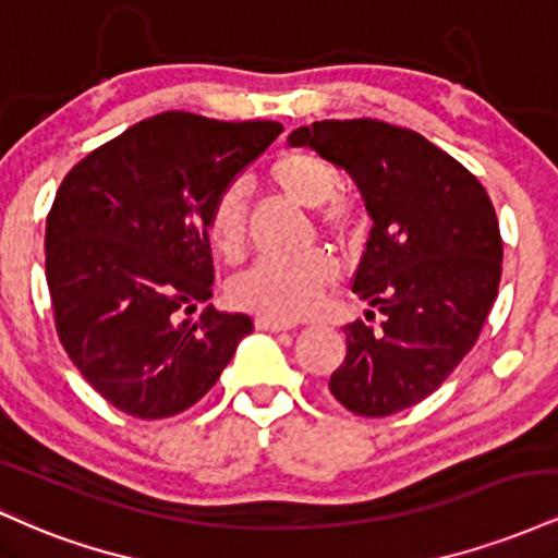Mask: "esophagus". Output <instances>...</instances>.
I'll use <instances>...</instances> for the list:
<instances>
[{
  "label": "esophagus",
  "instance_id": "obj_1",
  "mask_svg": "<svg viewBox=\"0 0 558 558\" xmlns=\"http://www.w3.org/2000/svg\"><path fill=\"white\" fill-rule=\"evenodd\" d=\"M257 330H270V332H280V330H291V323H283V319H272V317H257L254 319Z\"/></svg>",
  "mask_w": 558,
  "mask_h": 558
}]
</instances>
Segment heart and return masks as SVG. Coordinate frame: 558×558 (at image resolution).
I'll return each instance as SVG.
<instances>
[{
	"label": "heart",
	"mask_w": 558,
	"mask_h": 558,
	"mask_svg": "<svg viewBox=\"0 0 558 558\" xmlns=\"http://www.w3.org/2000/svg\"><path fill=\"white\" fill-rule=\"evenodd\" d=\"M270 181L286 196L306 209H319L323 222L332 230L349 226L351 207L336 196L338 170L328 159L312 151H286L270 165ZM207 241L213 252L226 262H239L246 246V198L239 185L220 191L207 215ZM338 267L325 252L301 257H267L248 267L230 283L235 306L272 319H299L317 306Z\"/></svg>",
	"instance_id": "obj_1"
}]
</instances>
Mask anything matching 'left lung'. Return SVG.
Instances as JSON below:
<instances>
[{"mask_svg":"<svg viewBox=\"0 0 558 558\" xmlns=\"http://www.w3.org/2000/svg\"><path fill=\"white\" fill-rule=\"evenodd\" d=\"M288 144L349 172L373 220L351 291L383 323L345 325V360L330 375V393L362 417L414 407L475 345L498 296L496 209L464 165L407 128L319 120L288 133Z\"/></svg>","mask_w":558,"mask_h":558,"instance_id":"8db88e82","label":"left lung"}]
</instances>
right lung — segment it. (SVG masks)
Wrapping results in <instances>:
<instances>
[{
	"label": "right lung",
	"mask_w": 558,
	"mask_h": 558,
	"mask_svg": "<svg viewBox=\"0 0 558 558\" xmlns=\"http://www.w3.org/2000/svg\"><path fill=\"white\" fill-rule=\"evenodd\" d=\"M280 123L191 112L141 120L68 172L47 217L54 325L81 375L138 420L181 414L220 380L248 315L204 306L215 267L207 215Z\"/></svg>",
	"instance_id": "obj_1"
}]
</instances>
